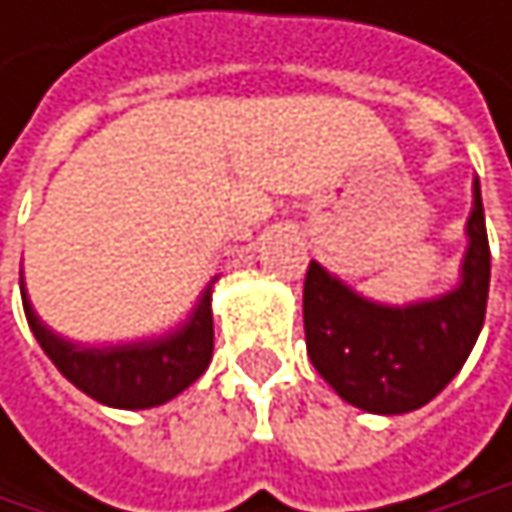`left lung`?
<instances>
[{"label": "left lung", "mask_w": 512, "mask_h": 512, "mask_svg": "<svg viewBox=\"0 0 512 512\" xmlns=\"http://www.w3.org/2000/svg\"><path fill=\"white\" fill-rule=\"evenodd\" d=\"M465 234L460 284L403 308L358 296L311 260L302 293L308 356L347 403L373 415H403L430 403L460 373L483 329L489 296V240L477 180Z\"/></svg>", "instance_id": "obj_1"}]
</instances>
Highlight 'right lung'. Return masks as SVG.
<instances>
[{
	"instance_id": "right-lung-1",
	"label": "right lung",
	"mask_w": 512,
	"mask_h": 512,
	"mask_svg": "<svg viewBox=\"0 0 512 512\" xmlns=\"http://www.w3.org/2000/svg\"><path fill=\"white\" fill-rule=\"evenodd\" d=\"M213 284L204 287L189 320L174 332L121 347H79L41 323L23 296L29 329L41 350L79 391L115 409H151L186 391L213 358Z\"/></svg>"
}]
</instances>
